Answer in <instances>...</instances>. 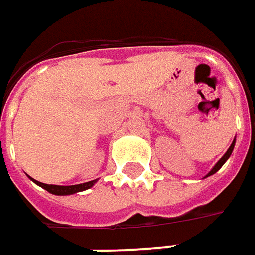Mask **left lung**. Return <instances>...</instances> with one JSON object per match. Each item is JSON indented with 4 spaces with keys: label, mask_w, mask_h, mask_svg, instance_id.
Returning <instances> with one entry per match:
<instances>
[{
    "label": "left lung",
    "mask_w": 255,
    "mask_h": 255,
    "mask_svg": "<svg viewBox=\"0 0 255 255\" xmlns=\"http://www.w3.org/2000/svg\"><path fill=\"white\" fill-rule=\"evenodd\" d=\"M233 148H235V141L232 142V145H230V148H229V149H228V152H226V153H225V155H223V156L221 157V160H219L218 163L215 164L214 169H212V170H211V171H209V173H208V176H212L214 173H216V171H218V170H219V169H221V167H222L223 163H225V162H226V160L229 159L230 155H232V152H233Z\"/></svg>",
    "instance_id": "left-lung-1"
}]
</instances>
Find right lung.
Listing matches in <instances>:
<instances>
[{
    "instance_id": "add662e5",
    "label": "right lung",
    "mask_w": 255,
    "mask_h": 255,
    "mask_svg": "<svg viewBox=\"0 0 255 255\" xmlns=\"http://www.w3.org/2000/svg\"><path fill=\"white\" fill-rule=\"evenodd\" d=\"M33 181L36 184H39L40 187H43L44 190H47L48 193L55 194V195H69V194H75L78 191H84V190L91 188L96 183V180H92V181L82 183V184H77V186H54V184H44V183L36 181V180H33Z\"/></svg>"
}]
</instances>
